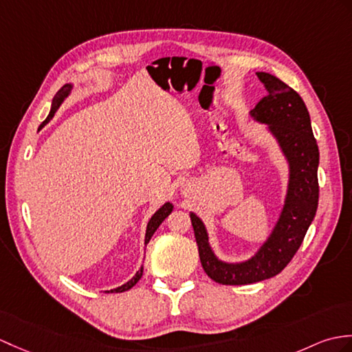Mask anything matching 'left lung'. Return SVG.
<instances>
[{
	"label": "left lung",
	"instance_id": "left-lung-1",
	"mask_svg": "<svg viewBox=\"0 0 352 352\" xmlns=\"http://www.w3.org/2000/svg\"><path fill=\"white\" fill-rule=\"evenodd\" d=\"M256 75L267 89V96L250 111V116L267 124L280 145L289 165L288 190L274 230L255 255L243 263L220 261L210 246L206 225L190 213L204 272L222 285H249L279 274L303 243L320 198V150L303 99L279 78L265 72H258Z\"/></svg>",
	"mask_w": 352,
	"mask_h": 352
}]
</instances>
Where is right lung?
Segmentation results:
<instances>
[{"label":"right lung","mask_w":352,"mask_h":352,"mask_svg":"<svg viewBox=\"0 0 352 352\" xmlns=\"http://www.w3.org/2000/svg\"><path fill=\"white\" fill-rule=\"evenodd\" d=\"M72 88H73V85H72V84H65V85L60 89V91L56 93V96L54 97V100H52V108H51V112H49L47 118L42 122V126H40V127H43V126L46 124V122H49V121L52 120V117H54V113L56 112V109L60 108V106H61V103L64 102L65 97H67V96L72 93ZM173 208H174L173 204H170V202H166V204H163V206L156 211V213H154V214L151 216L148 225H146V232H145V246H146V244H148V241L151 240L153 234L157 231V228L160 226V223L163 222V220H165V219L170 214V211H173ZM142 272H144V267H141V270H138L136 274H135V276L132 277V279H130L127 283L121 285V287H118V288H116V289H111V291H108V292H124V291L130 289L132 287H135V285L138 283V280L141 279V277H142Z\"/></svg>","instance_id":"right-lung-1"}]
</instances>
